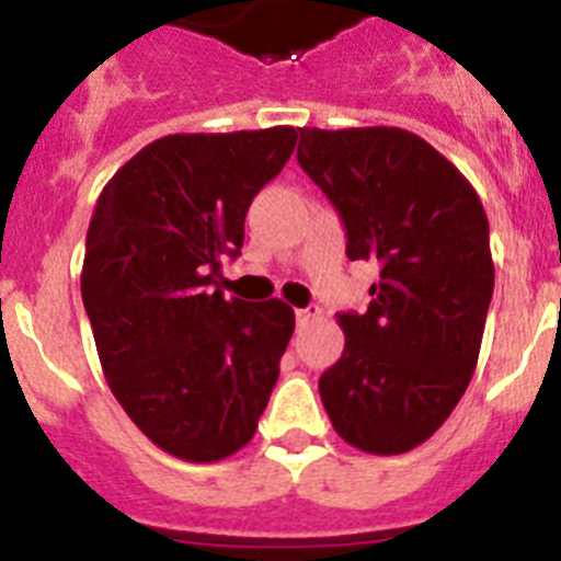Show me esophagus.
<instances>
[{
  "instance_id": "1",
  "label": "esophagus",
  "mask_w": 561,
  "mask_h": 561,
  "mask_svg": "<svg viewBox=\"0 0 561 561\" xmlns=\"http://www.w3.org/2000/svg\"><path fill=\"white\" fill-rule=\"evenodd\" d=\"M322 310H319V305H308V308H296V322L299 324H308L310 319H317Z\"/></svg>"
}]
</instances>
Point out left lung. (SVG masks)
I'll return each instance as SVG.
<instances>
[{"instance_id": "1", "label": "left lung", "mask_w": 561, "mask_h": 561, "mask_svg": "<svg viewBox=\"0 0 561 561\" xmlns=\"http://www.w3.org/2000/svg\"><path fill=\"white\" fill-rule=\"evenodd\" d=\"M296 159L345 225L347 259L379 265L365 313L319 379L331 425L365 454H408L462 399L493 296L491 228L468 179L402 128L299 130Z\"/></svg>"}]
</instances>
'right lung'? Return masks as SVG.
Instances as JSON below:
<instances>
[{"label": "right lung", "mask_w": 561, "mask_h": 561, "mask_svg": "<svg viewBox=\"0 0 561 561\" xmlns=\"http://www.w3.org/2000/svg\"><path fill=\"white\" fill-rule=\"evenodd\" d=\"M296 136L285 125L162 136L99 193L82 265L99 362L134 425L185 462L244 448L279 379L294 310L213 288Z\"/></svg>", "instance_id": "1"}]
</instances>
